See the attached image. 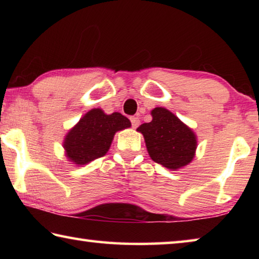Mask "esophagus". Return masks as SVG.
Instances as JSON below:
<instances>
[{"mask_svg":"<svg viewBox=\"0 0 259 259\" xmlns=\"http://www.w3.org/2000/svg\"><path fill=\"white\" fill-rule=\"evenodd\" d=\"M130 121H131V125H133V128H137L140 123V120L138 116H131Z\"/></svg>","mask_w":259,"mask_h":259,"instance_id":"obj_1","label":"esophagus"}]
</instances>
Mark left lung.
Returning <instances> with one entry per match:
<instances>
[{
	"instance_id": "1",
	"label": "left lung",
	"mask_w": 259,
	"mask_h": 259,
	"mask_svg": "<svg viewBox=\"0 0 259 259\" xmlns=\"http://www.w3.org/2000/svg\"><path fill=\"white\" fill-rule=\"evenodd\" d=\"M152 121L139 126L151 159L170 170L191 163L198 142L191 128L164 107L151 112Z\"/></svg>"
}]
</instances>
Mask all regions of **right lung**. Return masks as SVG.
<instances>
[{
    "instance_id": "obj_1",
    "label": "right lung",
    "mask_w": 259,
    "mask_h": 259,
    "mask_svg": "<svg viewBox=\"0 0 259 259\" xmlns=\"http://www.w3.org/2000/svg\"><path fill=\"white\" fill-rule=\"evenodd\" d=\"M131 123L121 113L105 114L94 108L68 131L64 148L69 161L84 165L108 152L116 131L130 128Z\"/></svg>"
}]
</instances>
